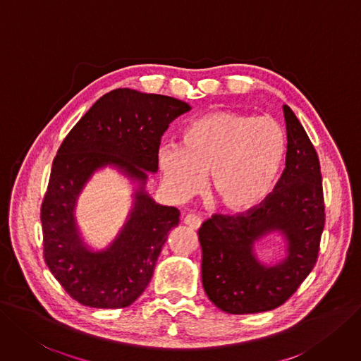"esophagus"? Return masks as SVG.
I'll return each mask as SVG.
<instances>
[{
  "label": "esophagus",
  "mask_w": 361,
  "mask_h": 361,
  "mask_svg": "<svg viewBox=\"0 0 361 361\" xmlns=\"http://www.w3.org/2000/svg\"><path fill=\"white\" fill-rule=\"evenodd\" d=\"M184 224H188L189 228H192V229H199V228H201V224H202V220H201V217L196 216V214H188L184 217Z\"/></svg>",
  "instance_id": "esophagus-1"
}]
</instances>
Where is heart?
I'll return each instance as SVG.
<instances>
[{"label":"heart","mask_w":361,"mask_h":361,"mask_svg":"<svg viewBox=\"0 0 361 361\" xmlns=\"http://www.w3.org/2000/svg\"><path fill=\"white\" fill-rule=\"evenodd\" d=\"M286 152L287 135L276 118L219 110L185 126L183 144L160 145L157 159L173 197L196 195L209 172L211 192L220 205L244 211L268 195Z\"/></svg>","instance_id":"heart-1"}]
</instances>
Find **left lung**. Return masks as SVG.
Segmentation results:
<instances>
[{
  "mask_svg": "<svg viewBox=\"0 0 361 361\" xmlns=\"http://www.w3.org/2000/svg\"><path fill=\"white\" fill-rule=\"evenodd\" d=\"M284 117L286 168L274 190L245 212L214 214L197 231L205 293L228 314H256L281 306L318 259L326 221L319 160L288 105H284ZM272 230L285 233L288 257L275 267H263L252 255V245Z\"/></svg>",
  "mask_w": 361,
  "mask_h": 361,
  "instance_id": "left-lung-1",
  "label": "left lung"
}]
</instances>
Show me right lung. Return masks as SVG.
Listing matches in <instances>:
<instances>
[{"mask_svg": "<svg viewBox=\"0 0 361 361\" xmlns=\"http://www.w3.org/2000/svg\"><path fill=\"white\" fill-rule=\"evenodd\" d=\"M180 99L116 89L78 120L53 159L42 204L43 255L68 295L90 308H126L149 286L168 233L178 224L176 207L144 193L147 172L157 171L160 140L172 120L188 113ZM116 164L142 183L131 219L110 249L87 250L78 236L73 207L93 170Z\"/></svg>", "mask_w": 361, "mask_h": 361, "instance_id": "1", "label": "right lung"}]
</instances>
